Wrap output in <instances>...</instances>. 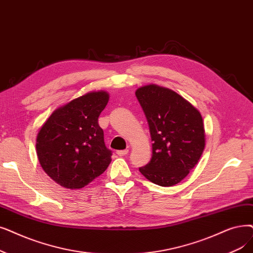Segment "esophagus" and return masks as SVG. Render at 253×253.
Wrapping results in <instances>:
<instances>
[{"label":"esophagus","instance_id":"esophagus-1","mask_svg":"<svg viewBox=\"0 0 253 253\" xmlns=\"http://www.w3.org/2000/svg\"><path fill=\"white\" fill-rule=\"evenodd\" d=\"M117 154L119 156H126L128 154V150H121V151H117Z\"/></svg>","mask_w":253,"mask_h":253}]
</instances>
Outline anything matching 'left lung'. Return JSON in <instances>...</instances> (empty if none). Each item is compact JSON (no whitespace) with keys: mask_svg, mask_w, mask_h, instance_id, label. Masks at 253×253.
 <instances>
[{"mask_svg":"<svg viewBox=\"0 0 253 253\" xmlns=\"http://www.w3.org/2000/svg\"><path fill=\"white\" fill-rule=\"evenodd\" d=\"M135 95L153 141L152 158L139 171L163 187L178 184L196 166L205 149L202 115L168 87L148 84L138 87Z\"/></svg>","mask_w":253,"mask_h":253,"instance_id":"1","label":"left lung"}]
</instances>
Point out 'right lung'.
Returning <instances> with one entry per match:
<instances>
[{
	"label": "right lung",
	"mask_w": 253,
	"mask_h": 253,
	"mask_svg": "<svg viewBox=\"0 0 253 253\" xmlns=\"http://www.w3.org/2000/svg\"><path fill=\"white\" fill-rule=\"evenodd\" d=\"M109 99L107 92L86 93L54 111L36 138L41 167L64 188L81 189L99 177L112 161L98 118Z\"/></svg>",
	"instance_id": "right-lung-1"
}]
</instances>
